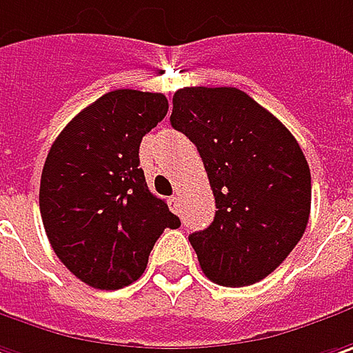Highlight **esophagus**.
Listing matches in <instances>:
<instances>
[{"label":"esophagus","instance_id":"obj_1","mask_svg":"<svg viewBox=\"0 0 353 353\" xmlns=\"http://www.w3.org/2000/svg\"><path fill=\"white\" fill-rule=\"evenodd\" d=\"M168 205H170V209L174 211V213H181V197L179 195H172L170 199H168Z\"/></svg>","mask_w":353,"mask_h":353}]
</instances>
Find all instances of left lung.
Wrapping results in <instances>:
<instances>
[{
	"label": "left lung",
	"mask_w": 353,
	"mask_h": 353,
	"mask_svg": "<svg viewBox=\"0 0 353 353\" xmlns=\"http://www.w3.org/2000/svg\"><path fill=\"white\" fill-rule=\"evenodd\" d=\"M170 122L197 146L217 207L213 223L190 235L199 267L221 286L263 281L310 217V168L296 138L231 86L179 88Z\"/></svg>",
	"instance_id": "1"
}]
</instances>
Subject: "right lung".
<instances>
[{
    "label": "right lung",
    "mask_w": 353,
    "mask_h": 353,
    "mask_svg": "<svg viewBox=\"0 0 353 353\" xmlns=\"http://www.w3.org/2000/svg\"><path fill=\"white\" fill-rule=\"evenodd\" d=\"M165 114L160 92L112 90L74 116L49 150L39 190L45 233L61 263L92 288L138 281L163 229L181 225L148 190L138 156Z\"/></svg>",
    "instance_id": "right-lung-1"
}]
</instances>
